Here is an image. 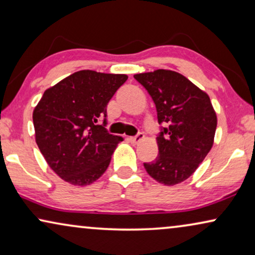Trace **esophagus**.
Returning a JSON list of instances; mask_svg holds the SVG:
<instances>
[{"instance_id":"34e87169","label":"esophagus","mask_w":255,"mask_h":255,"mask_svg":"<svg viewBox=\"0 0 255 255\" xmlns=\"http://www.w3.org/2000/svg\"><path fill=\"white\" fill-rule=\"evenodd\" d=\"M128 139H130V141L132 142V144H138V142L144 140L145 135H144V133H141V132H139L137 135H134V137H130Z\"/></svg>"}]
</instances>
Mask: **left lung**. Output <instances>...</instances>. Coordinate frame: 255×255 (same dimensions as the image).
Here are the masks:
<instances>
[{
	"label": "left lung",
	"instance_id": "left-lung-1",
	"mask_svg": "<svg viewBox=\"0 0 255 255\" xmlns=\"http://www.w3.org/2000/svg\"><path fill=\"white\" fill-rule=\"evenodd\" d=\"M155 104L159 154L145 162L146 172L165 186L183 182L197 169L214 145L217 116L208 94L186 76L168 69L135 74Z\"/></svg>",
	"mask_w": 255,
	"mask_h": 255
}]
</instances>
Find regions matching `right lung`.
<instances>
[{"instance_id":"1","label":"right lung","mask_w":255,"mask_h":255,"mask_svg":"<svg viewBox=\"0 0 255 255\" xmlns=\"http://www.w3.org/2000/svg\"><path fill=\"white\" fill-rule=\"evenodd\" d=\"M125 74L79 71L45 90L33 110L36 142L53 172L73 186H88L109 166L123 138L106 130L107 106ZM105 118L103 126L97 124Z\"/></svg>"}]
</instances>
